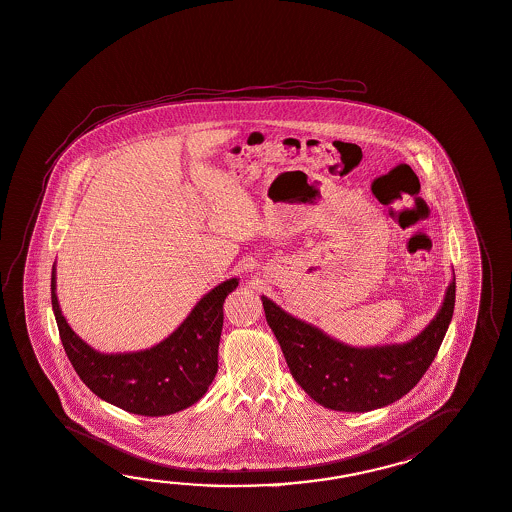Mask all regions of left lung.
Here are the masks:
<instances>
[{"instance_id":"left-lung-1","label":"left lung","mask_w":512,"mask_h":512,"mask_svg":"<svg viewBox=\"0 0 512 512\" xmlns=\"http://www.w3.org/2000/svg\"><path fill=\"white\" fill-rule=\"evenodd\" d=\"M262 302L298 385L328 409L365 413L400 400L426 374L452 321L455 278L437 317L405 345L352 348L287 315L273 300Z\"/></svg>"}]
</instances>
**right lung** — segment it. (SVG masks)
<instances>
[{
    "label": "right lung",
    "mask_w": 512,
    "mask_h": 512,
    "mask_svg": "<svg viewBox=\"0 0 512 512\" xmlns=\"http://www.w3.org/2000/svg\"><path fill=\"white\" fill-rule=\"evenodd\" d=\"M236 287L238 278L214 287L166 341L129 354H99L77 337L59 308L55 267L51 273V304L66 356L84 385L123 411L162 416L201 400L214 381L223 330V302Z\"/></svg>",
    "instance_id": "right-lung-1"
}]
</instances>
